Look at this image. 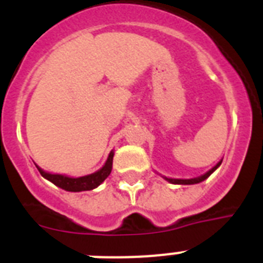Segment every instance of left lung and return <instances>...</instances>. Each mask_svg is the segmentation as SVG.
<instances>
[{"mask_svg": "<svg viewBox=\"0 0 263 263\" xmlns=\"http://www.w3.org/2000/svg\"><path fill=\"white\" fill-rule=\"evenodd\" d=\"M221 162L222 160H220V162H218V163L213 167V168H211L208 173L204 174V175H201V176H199V178H194V179H168V178H166V180H168L170 183H174V184H196V183H200V182H203V180H205V179L208 178V176H210L211 174H212L213 171H215V170L220 166V164H221Z\"/></svg>", "mask_w": 263, "mask_h": 263, "instance_id": "8db88e82", "label": "left lung"}]
</instances>
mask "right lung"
Here are the masks:
<instances>
[{"mask_svg":"<svg viewBox=\"0 0 263 263\" xmlns=\"http://www.w3.org/2000/svg\"><path fill=\"white\" fill-rule=\"evenodd\" d=\"M113 155H115L113 152H110L108 160H106V163L104 164L103 168H100L99 171H96L95 174H90V175L87 176H81V178H68V176L58 175V174H48L45 173L42 168H39L38 166H36V168L39 170V173H41V175L43 176V178L50 180L51 183H53V184L58 185V187L66 190V191H90V190L99 187V185L109 176V174H110L111 171V166H113Z\"/></svg>","mask_w":263,"mask_h":263,"instance_id":"1","label":"right lung"}]
</instances>
